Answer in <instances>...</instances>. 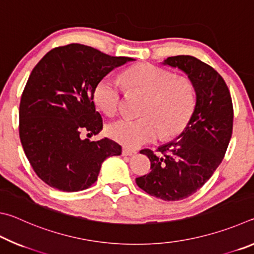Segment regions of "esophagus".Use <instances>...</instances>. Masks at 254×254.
<instances>
[{
	"mask_svg": "<svg viewBox=\"0 0 254 254\" xmlns=\"http://www.w3.org/2000/svg\"><path fill=\"white\" fill-rule=\"evenodd\" d=\"M122 154H123V156H130V157H132V156H135L136 151H135V150H132V149H128V148H123Z\"/></svg>",
	"mask_w": 254,
	"mask_h": 254,
	"instance_id": "34e87169",
	"label": "esophagus"
}]
</instances>
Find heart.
I'll return each mask as SVG.
<instances>
[{
	"label": "heart",
	"instance_id": "obj_1",
	"mask_svg": "<svg viewBox=\"0 0 254 254\" xmlns=\"http://www.w3.org/2000/svg\"><path fill=\"white\" fill-rule=\"evenodd\" d=\"M124 83L130 91L147 95L141 119L123 118L109 127L112 139L128 148L151 142L159 136L178 135L190 120L195 109V91L191 81L151 64H140L124 72ZM122 85L111 76L103 77L94 89V98L104 113L113 115L121 103Z\"/></svg>",
	"mask_w": 254,
	"mask_h": 254
}]
</instances>
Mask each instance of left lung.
<instances>
[{"label": "left lung", "mask_w": 254, "mask_h": 254, "mask_svg": "<svg viewBox=\"0 0 254 254\" xmlns=\"http://www.w3.org/2000/svg\"><path fill=\"white\" fill-rule=\"evenodd\" d=\"M178 68L194 86L195 109L175 140L152 150H141L151 171L136 185L163 200H182L203 186L222 162L233 130V105L229 88L218 72L192 56H175L161 63Z\"/></svg>", "instance_id": "obj_1"}]
</instances>
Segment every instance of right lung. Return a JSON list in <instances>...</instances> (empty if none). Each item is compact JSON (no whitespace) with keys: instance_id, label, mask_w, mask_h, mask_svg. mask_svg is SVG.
<instances>
[{"instance_id":"1","label":"right lung","mask_w":254,"mask_h":254,"mask_svg":"<svg viewBox=\"0 0 254 254\" xmlns=\"http://www.w3.org/2000/svg\"><path fill=\"white\" fill-rule=\"evenodd\" d=\"M133 60L70 44L50 50L33 68L21 96L19 133L30 165L50 187L84 190L96 182L105 159L121 154V145L109 137L91 141L80 134L103 128L94 103L98 81Z\"/></svg>"}]
</instances>
